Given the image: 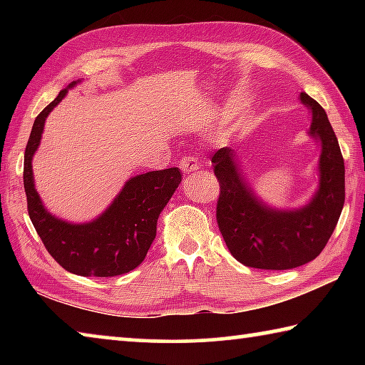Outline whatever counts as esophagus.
Here are the masks:
<instances>
[{
  "mask_svg": "<svg viewBox=\"0 0 365 365\" xmlns=\"http://www.w3.org/2000/svg\"><path fill=\"white\" fill-rule=\"evenodd\" d=\"M178 168L182 169L183 174H190V172L200 168V163H197V159L193 156H185L178 160Z\"/></svg>",
  "mask_w": 365,
  "mask_h": 365,
  "instance_id": "1",
  "label": "esophagus"
}]
</instances>
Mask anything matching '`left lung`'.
Wrapping results in <instances>:
<instances>
[{"label": "left lung", "instance_id": "left-lung-1", "mask_svg": "<svg viewBox=\"0 0 365 365\" xmlns=\"http://www.w3.org/2000/svg\"><path fill=\"white\" fill-rule=\"evenodd\" d=\"M301 101L312 110L311 133L322 143L320 183L307 206L274 211L252 195L235 163V151L214 153V174L220 193L215 207L219 230L232 256L248 267L287 270L316 259L329 243L344 205V160L336 135L320 104L306 93Z\"/></svg>", "mask_w": 365, "mask_h": 365}]
</instances>
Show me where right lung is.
Wrapping results in <instances>:
<instances>
[{
	"label": "right lung",
	"mask_w": 365,
	"mask_h": 365,
	"mask_svg": "<svg viewBox=\"0 0 365 365\" xmlns=\"http://www.w3.org/2000/svg\"><path fill=\"white\" fill-rule=\"evenodd\" d=\"M66 93L67 88L61 90L56 100L36 115L26 146L24 188L30 220L54 261L72 274L82 277L127 274L143 262L156 237L159 214L182 182V174L178 168H170L130 178L106 212L88 224L76 225L53 217L45 211L35 190L32 158L40 145L45 119Z\"/></svg>",
	"instance_id": "add662e5"
}]
</instances>
